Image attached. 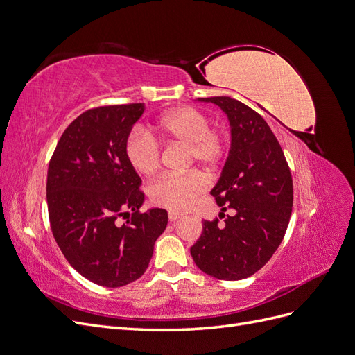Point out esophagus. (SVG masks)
<instances>
[{
  "mask_svg": "<svg viewBox=\"0 0 355 355\" xmlns=\"http://www.w3.org/2000/svg\"><path fill=\"white\" fill-rule=\"evenodd\" d=\"M184 214H182L180 211H176V210H168V220L170 222H176L178 219H180Z\"/></svg>",
  "mask_w": 355,
  "mask_h": 355,
  "instance_id": "1",
  "label": "esophagus"
}]
</instances>
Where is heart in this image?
Segmentation results:
<instances>
[{"label": "heart", "instance_id": "1", "mask_svg": "<svg viewBox=\"0 0 355 355\" xmlns=\"http://www.w3.org/2000/svg\"><path fill=\"white\" fill-rule=\"evenodd\" d=\"M157 133L167 142H179L188 146L189 163H198L206 167L218 166L225 151L227 141L218 128H211L206 114L180 106L161 115L157 121ZM125 155L128 163L142 176H151L159 167L161 149L155 139L144 132L135 130L125 144ZM207 188V180L198 171L185 175H164L149 187V198L155 206L184 210Z\"/></svg>", "mask_w": 355, "mask_h": 355}]
</instances>
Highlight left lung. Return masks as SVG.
I'll return each mask as SVG.
<instances>
[{"label": "left lung", "mask_w": 355, "mask_h": 355, "mask_svg": "<svg viewBox=\"0 0 355 355\" xmlns=\"http://www.w3.org/2000/svg\"><path fill=\"white\" fill-rule=\"evenodd\" d=\"M228 115L231 149L210 194L232 216L204 220L191 256L202 272L218 280H243L271 259L283 241L293 206L288 164L270 125L240 101L228 96L200 98Z\"/></svg>", "instance_id": "obj_1"}]
</instances>
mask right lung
<instances>
[{
  "label": "right lung",
  "mask_w": 355,
  "mask_h": 355,
  "mask_svg": "<svg viewBox=\"0 0 355 355\" xmlns=\"http://www.w3.org/2000/svg\"><path fill=\"white\" fill-rule=\"evenodd\" d=\"M144 111V103H127L83 112L65 128L49 163L53 237L75 271L103 287L141 278L167 227L164 209L139 210L142 179L125 155ZM121 216L131 218L118 225Z\"/></svg>",
  "instance_id": "obj_1"
}]
</instances>
